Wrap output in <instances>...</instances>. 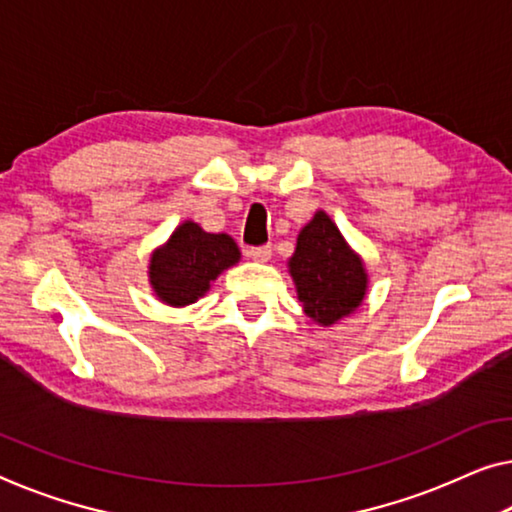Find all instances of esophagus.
<instances>
[{
	"label": "esophagus",
	"mask_w": 512,
	"mask_h": 512,
	"mask_svg": "<svg viewBox=\"0 0 512 512\" xmlns=\"http://www.w3.org/2000/svg\"><path fill=\"white\" fill-rule=\"evenodd\" d=\"M247 256L251 258V261H256V263H267L272 258V247L270 245L251 247V249H247Z\"/></svg>",
	"instance_id": "esophagus-1"
}]
</instances>
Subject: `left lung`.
Masks as SVG:
<instances>
[{
    "instance_id": "1",
    "label": "left lung",
    "mask_w": 512,
    "mask_h": 512,
    "mask_svg": "<svg viewBox=\"0 0 512 512\" xmlns=\"http://www.w3.org/2000/svg\"><path fill=\"white\" fill-rule=\"evenodd\" d=\"M288 274L304 313L320 327H332L352 316L368 293L364 258L348 245L325 210H316L297 235Z\"/></svg>"
}]
</instances>
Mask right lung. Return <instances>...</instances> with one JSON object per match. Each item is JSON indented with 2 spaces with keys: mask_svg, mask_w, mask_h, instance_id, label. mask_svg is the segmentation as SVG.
<instances>
[{
  "mask_svg": "<svg viewBox=\"0 0 512 512\" xmlns=\"http://www.w3.org/2000/svg\"><path fill=\"white\" fill-rule=\"evenodd\" d=\"M240 263V249L226 233H208L185 219L169 240L153 249L148 283L157 300L167 306H190L208 293L212 281Z\"/></svg>",
  "mask_w": 512,
  "mask_h": 512,
  "instance_id": "add662e5",
  "label": "right lung"
}]
</instances>
